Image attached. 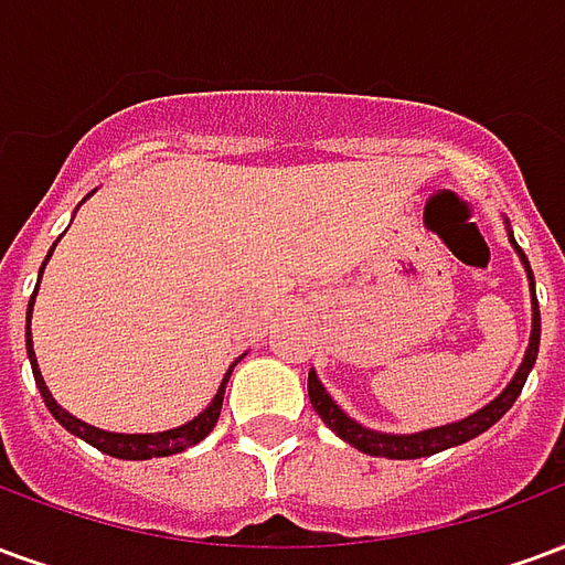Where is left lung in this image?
I'll use <instances>...</instances> for the list:
<instances>
[{"mask_svg": "<svg viewBox=\"0 0 565 565\" xmlns=\"http://www.w3.org/2000/svg\"><path fill=\"white\" fill-rule=\"evenodd\" d=\"M505 223V233H509V242L514 247V254L521 257V266L526 271V281H530V308H533V330H530V344L523 351V360L518 372L511 375V381L502 387L499 396H493L490 403L481 405L478 412H472L469 417H460V420H450V424L429 426V429H420V433H381V429H369L360 420L344 412L342 405L335 403L330 396V391L320 384L318 372L311 369L308 372V399L315 405V412L320 415V420L330 426L335 436L348 441L351 448L363 450L369 457H387V460H420V457H433L438 450L457 448L469 438L481 436L490 426L497 424L499 417L509 412L514 399L521 396L523 384H526V375L533 372L535 356H539V339H542V318H539V299H535V278L533 269H530V259L521 250V245L514 242V233H511L509 217H502Z\"/></svg>", "mask_w": 565, "mask_h": 565, "instance_id": "8db88e82", "label": "left lung"}]
</instances>
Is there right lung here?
I'll use <instances>...</instances> for the list:
<instances>
[{"label": "right lung", "instance_id": "add662e5", "mask_svg": "<svg viewBox=\"0 0 565 565\" xmlns=\"http://www.w3.org/2000/svg\"><path fill=\"white\" fill-rule=\"evenodd\" d=\"M96 193V190H93ZM90 193V196H93ZM84 196V199H90ZM60 242V238H56ZM54 242V247H56ZM54 247L47 250V257H44L42 269H39V281H42L44 266H47V259L54 254ZM39 281H35V290L30 296V308H26V356H30V366H32V379H35V387L42 393L44 405H47V412L56 417V424H63L72 433V436L84 438L87 445H93L96 450H103L108 457H117V460H150V457H169V454H181V450L193 448L199 445L202 438L209 436L214 424H217V417H221V405H223V393H226V381L233 375V369L242 363V356L235 360L233 366L226 369V375H223L221 387L214 393V399H211L202 412H199L193 420H186L181 426H172V429H162V433H108V429H99V426H90L78 420L75 415H68L63 405L56 403L54 393L47 391V384L42 379V369H39V360H35V351H32V306H35V296H39Z\"/></svg>", "mask_w": 565, "mask_h": 565}]
</instances>
